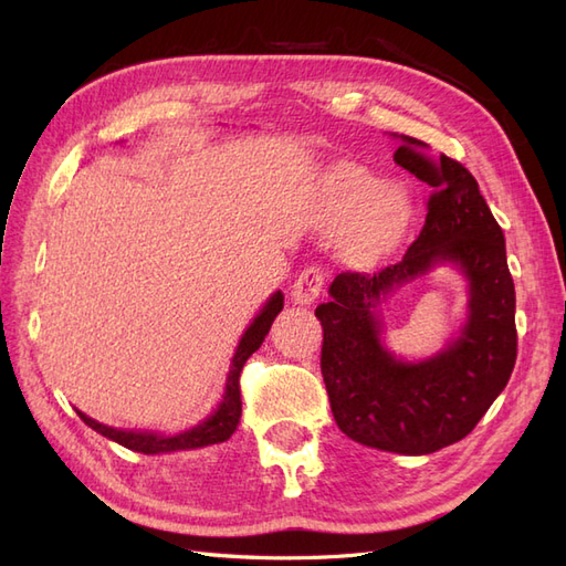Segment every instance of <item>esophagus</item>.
<instances>
[{
  "label": "esophagus",
  "instance_id": "esophagus-1",
  "mask_svg": "<svg viewBox=\"0 0 566 566\" xmlns=\"http://www.w3.org/2000/svg\"><path fill=\"white\" fill-rule=\"evenodd\" d=\"M323 271L318 266H310L304 269L300 276L295 279L293 283V293H290V297H293L295 304H302V306H310L316 302L318 293L323 290Z\"/></svg>",
  "mask_w": 566,
  "mask_h": 566
}]
</instances>
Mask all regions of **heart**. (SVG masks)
Returning <instances> with one entry per match:
<instances>
[{
	"mask_svg": "<svg viewBox=\"0 0 566 566\" xmlns=\"http://www.w3.org/2000/svg\"><path fill=\"white\" fill-rule=\"evenodd\" d=\"M331 210L342 217L335 248L347 260H366L399 235L408 219V198L399 186L375 184L368 169L342 163L331 175Z\"/></svg>",
	"mask_w": 566,
	"mask_h": 566,
	"instance_id": "heart-1",
	"label": "heart"
}]
</instances>
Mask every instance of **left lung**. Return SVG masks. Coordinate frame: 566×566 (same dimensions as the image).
<instances>
[{
    "instance_id": "left-lung-1",
    "label": "left lung",
    "mask_w": 566,
    "mask_h": 566,
    "mask_svg": "<svg viewBox=\"0 0 566 566\" xmlns=\"http://www.w3.org/2000/svg\"><path fill=\"white\" fill-rule=\"evenodd\" d=\"M399 139L394 163L432 188L424 227L397 264L337 273L316 318L321 373L339 430L370 449L424 455L468 437L505 389L517 358L515 283L503 229L476 179L443 153L430 156L424 142ZM437 263H453L467 276L469 321L437 357L401 363L381 345L377 306Z\"/></svg>"
}]
</instances>
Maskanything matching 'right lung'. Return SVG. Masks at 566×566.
Returning <instances> with one entry per match:
<instances>
[{
    "mask_svg": "<svg viewBox=\"0 0 566 566\" xmlns=\"http://www.w3.org/2000/svg\"><path fill=\"white\" fill-rule=\"evenodd\" d=\"M283 310V293H273L269 297V302L264 304V310L254 316V321L250 323V328L245 331V335L241 337V345H238L233 358H231V370L227 378V389L224 397H221V403L217 406L214 413L210 418H205L200 424L191 427V430L165 437V434H156V432H132V430H115V427L101 424L92 418H87L77 410V416L84 420V424H90L92 430H96L98 434H104L113 441H117L119 447L139 451L146 455L153 453H169V451H188V449H202V447H212V443H221L227 441L233 432L238 422H241V413H243V403H241V370L245 366L248 358L262 347L264 337L269 335V328L273 318L279 316V312Z\"/></svg>",
    "mask_w": 566,
    "mask_h": 566,
    "instance_id": "add662e5",
    "label": "right lung"
}]
</instances>
